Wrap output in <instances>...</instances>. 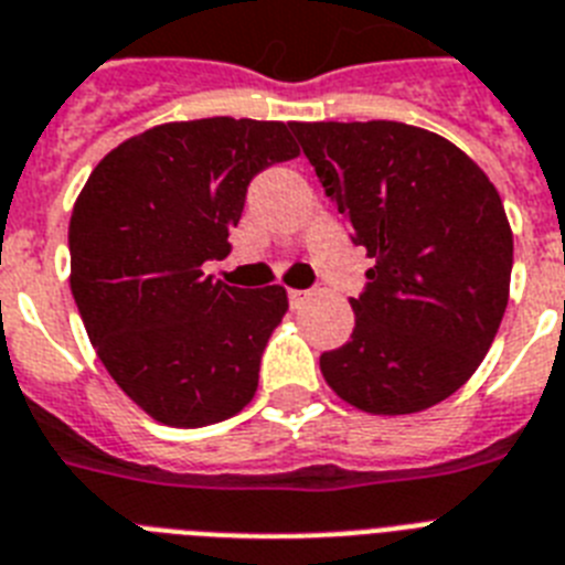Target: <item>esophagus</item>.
Segmentation results:
<instances>
[{"label":"esophagus","instance_id":"esophagus-1","mask_svg":"<svg viewBox=\"0 0 565 565\" xmlns=\"http://www.w3.org/2000/svg\"><path fill=\"white\" fill-rule=\"evenodd\" d=\"M287 298H290L292 310H301V307L310 301V292H307V290H290V292H287Z\"/></svg>","mask_w":565,"mask_h":565}]
</instances>
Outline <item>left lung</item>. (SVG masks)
<instances>
[{
    "mask_svg": "<svg viewBox=\"0 0 565 565\" xmlns=\"http://www.w3.org/2000/svg\"><path fill=\"white\" fill-rule=\"evenodd\" d=\"M350 241L376 264L348 344L321 353L341 399L382 416L448 399L486 359L509 305L514 238L480 166L393 120L290 122Z\"/></svg>",
    "mask_w": 565,
    "mask_h": 565,
    "instance_id": "1",
    "label": "left lung"
}]
</instances>
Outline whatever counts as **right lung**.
<instances>
[{
	"label": "right lung",
	"mask_w": 565,
	"mask_h": 565,
	"mask_svg": "<svg viewBox=\"0 0 565 565\" xmlns=\"http://www.w3.org/2000/svg\"><path fill=\"white\" fill-rule=\"evenodd\" d=\"M292 158L290 122H166L108 151L79 192L71 292L99 362L151 419L203 428L255 396L287 292L230 287L203 264L230 255L249 180Z\"/></svg>",
	"instance_id": "obj_1"
}]
</instances>
